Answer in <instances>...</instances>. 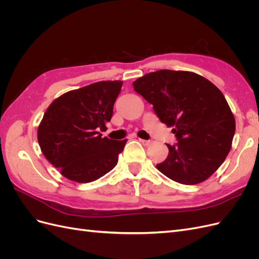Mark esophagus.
Masks as SVG:
<instances>
[{
  "mask_svg": "<svg viewBox=\"0 0 259 259\" xmlns=\"http://www.w3.org/2000/svg\"><path fill=\"white\" fill-rule=\"evenodd\" d=\"M139 142L142 143L144 146H150L152 144L151 140H145V139H140V138H139Z\"/></svg>",
  "mask_w": 259,
  "mask_h": 259,
  "instance_id": "34e87169",
  "label": "esophagus"
}]
</instances>
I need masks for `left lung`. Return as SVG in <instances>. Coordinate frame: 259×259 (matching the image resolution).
<instances>
[{"instance_id":"8db88e82","label":"left lung","mask_w":259,"mask_h":259,"mask_svg":"<svg viewBox=\"0 0 259 259\" xmlns=\"http://www.w3.org/2000/svg\"><path fill=\"white\" fill-rule=\"evenodd\" d=\"M134 91L153 106L155 114L178 143L156 164L162 174L183 185H197L213 175L228 155L236 120L223 93L190 71L159 70L133 82Z\"/></svg>"}]
</instances>
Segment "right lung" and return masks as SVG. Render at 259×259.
I'll return each mask as SVG.
<instances>
[{"label": "right lung", "mask_w": 259, "mask_h": 259, "mask_svg": "<svg viewBox=\"0 0 259 259\" xmlns=\"http://www.w3.org/2000/svg\"><path fill=\"white\" fill-rule=\"evenodd\" d=\"M122 81H100L69 91L46 109L37 128L45 158L75 183H92L110 171L127 140L101 137L113 113Z\"/></svg>", "instance_id": "obj_1"}]
</instances>
